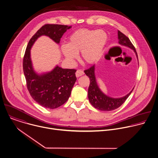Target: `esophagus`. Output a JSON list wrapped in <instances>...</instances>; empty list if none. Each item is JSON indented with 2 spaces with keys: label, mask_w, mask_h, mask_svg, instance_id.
<instances>
[{
  "label": "esophagus",
  "mask_w": 158,
  "mask_h": 158,
  "mask_svg": "<svg viewBox=\"0 0 158 158\" xmlns=\"http://www.w3.org/2000/svg\"><path fill=\"white\" fill-rule=\"evenodd\" d=\"M84 72L82 71V70H81V69H78V70H77V71H76V77H80V76H82V75H84Z\"/></svg>",
  "instance_id": "34e87169"
}]
</instances>
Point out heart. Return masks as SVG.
Segmentation results:
<instances>
[{"label":"heart","mask_w":158,"mask_h":158,"mask_svg":"<svg viewBox=\"0 0 158 158\" xmlns=\"http://www.w3.org/2000/svg\"><path fill=\"white\" fill-rule=\"evenodd\" d=\"M108 36L103 30L80 29L69 37L68 44L62 46V52L66 59L72 61L81 52L82 60L87 64L97 61L102 56Z\"/></svg>","instance_id":"1"}]
</instances>
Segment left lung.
<instances>
[{
  "label": "left lung",
  "mask_w": 158,
  "mask_h": 158,
  "mask_svg": "<svg viewBox=\"0 0 158 158\" xmlns=\"http://www.w3.org/2000/svg\"><path fill=\"white\" fill-rule=\"evenodd\" d=\"M118 34L119 43L133 49L138 58L135 48L131 42L130 39L120 31H118ZM84 73L90 79V85L88 89V97L89 102L94 107L100 111H110L118 108L125 102L133 90H132L129 94L124 97L119 98H111L105 95L99 89L95 79L94 65L85 70Z\"/></svg>",
  "instance_id": "left-lung-1"
}]
</instances>
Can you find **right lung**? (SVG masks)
Returning <instances> with one entry per match:
<instances>
[{"label": "right lung", "instance_id": "1", "mask_svg": "<svg viewBox=\"0 0 158 158\" xmlns=\"http://www.w3.org/2000/svg\"><path fill=\"white\" fill-rule=\"evenodd\" d=\"M71 26L46 24L29 40L23 57V67L26 86L32 98L42 106L55 109L67 102L77 79L74 69H63L56 66L52 71L38 75L32 68L30 50L38 37L48 36L57 44L63 34Z\"/></svg>", "mask_w": 158, "mask_h": 158}]
</instances>
